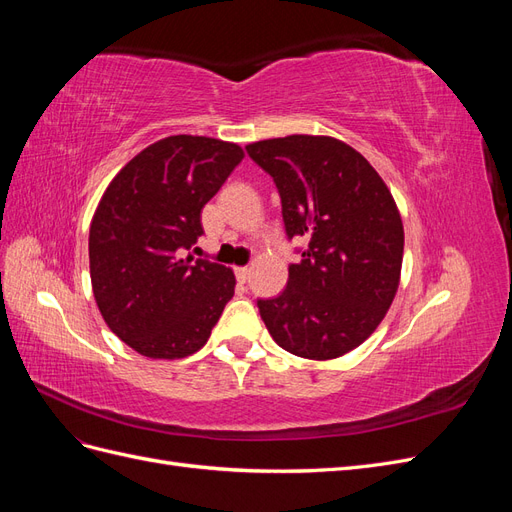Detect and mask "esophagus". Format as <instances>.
Listing matches in <instances>:
<instances>
[{
	"label": "esophagus",
	"instance_id": "34e87169",
	"mask_svg": "<svg viewBox=\"0 0 512 512\" xmlns=\"http://www.w3.org/2000/svg\"><path fill=\"white\" fill-rule=\"evenodd\" d=\"M235 275H237V280H239L241 284H245L247 280H250V269H247V267H237V269H235Z\"/></svg>",
	"mask_w": 512,
	"mask_h": 512
}]
</instances>
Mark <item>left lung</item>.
Returning a JSON list of instances; mask_svg holds the SVG:
<instances>
[{
  "instance_id": "1",
  "label": "left lung",
  "mask_w": 512,
  "mask_h": 512,
  "mask_svg": "<svg viewBox=\"0 0 512 512\" xmlns=\"http://www.w3.org/2000/svg\"><path fill=\"white\" fill-rule=\"evenodd\" d=\"M282 198L286 237L307 241L284 292L258 299L275 344L337 359L376 331L395 299L404 226L380 175L331 136L292 134L245 147Z\"/></svg>"
}]
</instances>
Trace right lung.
Returning <instances> with one entry per match:
<instances>
[{"label":"right lung","mask_w":512,"mask_h":512,"mask_svg":"<svg viewBox=\"0 0 512 512\" xmlns=\"http://www.w3.org/2000/svg\"><path fill=\"white\" fill-rule=\"evenodd\" d=\"M241 160L235 143L168 136L123 166L100 200L89 228L94 297L108 329L149 359L198 352L235 294L230 269L185 252Z\"/></svg>","instance_id":"obj_1"}]
</instances>
